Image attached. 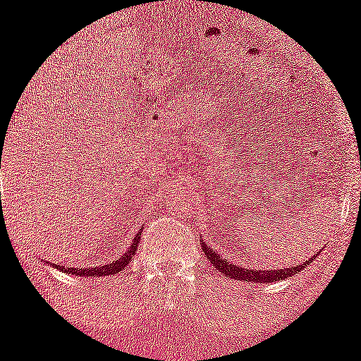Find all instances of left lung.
I'll return each instance as SVG.
<instances>
[{
    "label": "left lung",
    "mask_w": 361,
    "mask_h": 361,
    "mask_svg": "<svg viewBox=\"0 0 361 361\" xmlns=\"http://www.w3.org/2000/svg\"><path fill=\"white\" fill-rule=\"evenodd\" d=\"M200 242H202V245H200V247H202V252L209 257V261L216 270L223 271L226 276H230V279L244 280V282L267 283V282H276V280H283L287 279V276H292L295 275V273H299L302 268L308 267L310 263H313V257H314L311 256L308 261H305V263L295 264V267H290V268H276V270H259V268H257V270H252V268H245L242 267V264H235L231 263V261L225 259V257H221L214 249L209 247L202 238H200Z\"/></svg>",
    "instance_id": "left-lung-1"
}]
</instances>
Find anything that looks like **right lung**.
Here are the masks:
<instances>
[{"instance_id": "add662e5", "label": "right lung", "mask_w": 361, "mask_h": 361, "mask_svg": "<svg viewBox=\"0 0 361 361\" xmlns=\"http://www.w3.org/2000/svg\"><path fill=\"white\" fill-rule=\"evenodd\" d=\"M140 231L135 235V238L131 240L130 247L124 250L123 254H121L119 259L112 261V263L109 264H100V267H93V268H66V267H59V264H53L50 263V267H55L56 270H60L62 273H66V275H78V276H93V279H100V276H107V275H116V273L123 271L124 268L128 267V264L131 263L133 256H135L136 252V247H138L140 244Z\"/></svg>"}]
</instances>
